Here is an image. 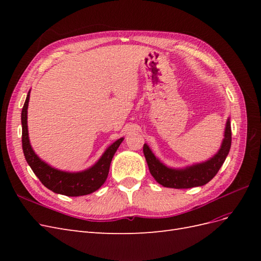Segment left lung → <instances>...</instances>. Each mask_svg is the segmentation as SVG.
<instances>
[{"label": "left lung", "instance_id": "left-lung-1", "mask_svg": "<svg viewBox=\"0 0 261 261\" xmlns=\"http://www.w3.org/2000/svg\"><path fill=\"white\" fill-rule=\"evenodd\" d=\"M231 143V121L228 117L225 124L222 144L218 152L207 161L180 169L170 168L158 159L147 144L144 145V154L150 173L160 185L169 188H192L206 185L216 176L230 151Z\"/></svg>", "mask_w": 261, "mask_h": 261}]
</instances>
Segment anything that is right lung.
I'll use <instances>...</instances> for the list:
<instances>
[{
    "mask_svg": "<svg viewBox=\"0 0 261 261\" xmlns=\"http://www.w3.org/2000/svg\"><path fill=\"white\" fill-rule=\"evenodd\" d=\"M30 90L28 91L25 105L21 111V143L22 151L25 159L31 170L34 171L36 176L40 179L41 183L49 188L55 194H61L69 197H77L88 195L98 189L105 184L108 177L110 164H111L112 158L116 152L117 148L120 147L124 138L117 139L112 145H110L106 151L102 153L100 159L94 163L92 167L80 172H66L52 168L51 165L42 161L39 158L34 149L31 148L28 134L27 125V110L29 103Z\"/></svg>",
    "mask_w": 261,
    "mask_h": 261,
    "instance_id": "obj_1",
    "label": "right lung"
}]
</instances>
